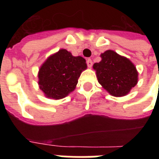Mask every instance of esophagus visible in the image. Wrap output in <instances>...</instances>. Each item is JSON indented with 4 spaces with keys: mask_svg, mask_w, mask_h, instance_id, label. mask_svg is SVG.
<instances>
[{
    "mask_svg": "<svg viewBox=\"0 0 159 159\" xmlns=\"http://www.w3.org/2000/svg\"><path fill=\"white\" fill-rule=\"evenodd\" d=\"M87 64L88 67H92V61L91 58H87Z\"/></svg>",
    "mask_w": 159,
    "mask_h": 159,
    "instance_id": "34e87169",
    "label": "esophagus"
}]
</instances>
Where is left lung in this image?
Returning a JSON list of instances; mask_svg holds the SVG:
<instances>
[{"instance_id":"obj_1","label":"left lung","mask_w":159,"mask_h":159,"mask_svg":"<svg viewBox=\"0 0 159 159\" xmlns=\"http://www.w3.org/2000/svg\"><path fill=\"white\" fill-rule=\"evenodd\" d=\"M101 57L102 61L93 65L100 84L114 97L128 94L138 82V72L134 65L112 50L106 51Z\"/></svg>"}]
</instances>
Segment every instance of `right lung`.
I'll list each match as a JSON object with an SVG mask.
<instances>
[{
    "mask_svg": "<svg viewBox=\"0 0 159 159\" xmlns=\"http://www.w3.org/2000/svg\"><path fill=\"white\" fill-rule=\"evenodd\" d=\"M87 68L82 57H73L66 49H61L46 60L39 72V85L46 97L62 99L72 92L81 72Z\"/></svg>",
    "mask_w": 159,
    "mask_h": 159,
    "instance_id": "add662e5",
    "label": "right lung"
}]
</instances>
